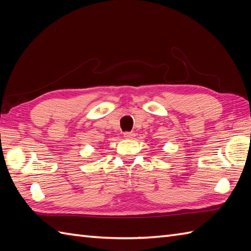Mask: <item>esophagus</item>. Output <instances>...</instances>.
I'll use <instances>...</instances> for the list:
<instances>
[{"mask_svg": "<svg viewBox=\"0 0 251 251\" xmlns=\"http://www.w3.org/2000/svg\"><path fill=\"white\" fill-rule=\"evenodd\" d=\"M124 137H125L126 139H132L133 137H135V132H132V131H126V132H124Z\"/></svg>", "mask_w": 251, "mask_h": 251, "instance_id": "1", "label": "esophagus"}]
</instances>
